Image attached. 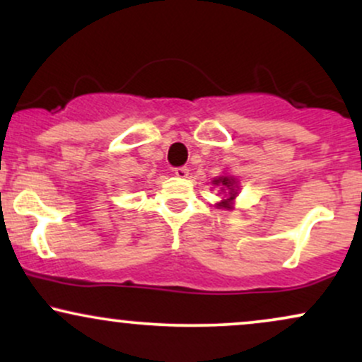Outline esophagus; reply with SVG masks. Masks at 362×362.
Returning a JSON list of instances; mask_svg holds the SVG:
<instances>
[{
    "instance_id": "1",
    "label": "esophagus",
    "mask_w": 362,
    "mask_h": 362,
    "mask_svg": "<svg viewBox=\"0 0 362 362\" xmlns=\"http://www.w3.org/2000/svg\"><path fill=\"white\" fill-rule=\"evenodd\" d=\"M173 173H175V177H178V178H187V177H189V168L178 167V168L173 170Z\"/></svg>"
}]
</instances>
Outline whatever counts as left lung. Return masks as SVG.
I'll use <instances>...</instances> for the list:
<instances>
[{"instance_id": "8db88e82", "label": "left lung", "mask_w": 362, "mask_h": 362, "mask_svg": "<svg viewBox=\"0 0 362 362\" xmlns=\"http://www.w3.org/2000/svg\"><path fill=\"white\" fill-rule=\"evenodd\" d=\"M213 182H214V185L221 187V192H224V195H228V197L223 199L218 206L219 207H231V202H233V199L236 197V180L235 178L230 175H223V177L214 178Z\"/></svg>"}]
</instances>
